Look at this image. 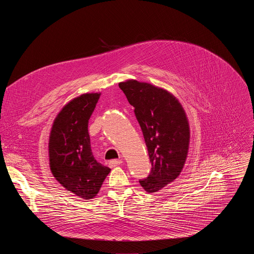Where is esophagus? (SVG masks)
Instances as JSON below:
<instances>
[{"label": "esophagus", "instance_id": "esophagus-1", "mask_svg": "<svg viewBox=\"0 0 254 254\" xmlns=\"http://www.w3.org/2000/svg\"><path fill=\"white\" fill-rule=\"evenodd\" d=\"M122 163H123V161H122V160H113V161H111V162H110V167L115 168V167L120 166Z\"/></svg>", "mask_w": 254, "mask_h": 254}]
</instances>
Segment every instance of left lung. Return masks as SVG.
I'll list each match as a JSON object with an SVG mask.
<instances>
[{
    "label": "left lung",
    "instance_id": "left-lung-1",
    "mask_svg": "<svg viewBox=\"0 0 254 254\" xmlns=\"http://www.w3.org/2000/svg\"><path fill=\"white\" fill-rule=\"evenodd\" d=\"M141 128L152 170L139 184L155 193L174 182L182 172L190 143L189 122L184 108L168 90L129 79L119 83Z\"/></svg>",
    "mask_w": 254,
    "mask_h": 254
}]
</instances>
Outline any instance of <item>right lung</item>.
<instances>
[{"mask_svg":"<svg viewBox=\"0 0 254 254\" xmlns=\"http://www.w3.org/2000/svg\"><path fill=\"white\" fill-rule=\"evenodd\" d=\"M100 93H84L70 100L55 118L49 136L50 170L71 193L92 199L111 169L98 163L91 152L88 121Z\"/></svg>","mask_w":254,"mask_h":254,"instance_id":"right-lung-1","label":"right lung"}]
</instances>
